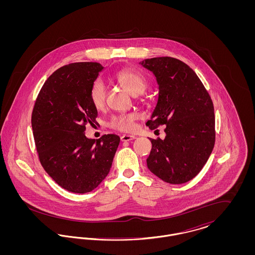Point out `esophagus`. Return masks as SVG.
<instances>
[{
    "mask_svg": "<svg viewBox=\"0 0 255 255\" xmlns=\"http://www.w3.org/2000/svg\"><path fill=\"white\" fill-rule=\"evenodd\" d=\"M121 138H122V141H129V140L134 139L135 136L131 134H123Z\"/></svg>",
    "mask_w": 255,
    "mask_h": 255,
    "instance_id": "obj_1",
    "label": "esophagus"
}]
</instances>
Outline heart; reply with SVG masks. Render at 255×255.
<instances>
[{
  "mask_svg": "<svg viewBox=\"0 0 255 255\" xmlns=\"http://www.w3.org/2000/svg\"><path fill=\"white\" fill-rule=\"evenodd\" d=\"M116 81L132 96H137L145 90L147 80L142 73L132 70L124 69L115 74ZM90 99L92 104L100 109L106 102V90L100 80H96L90 90ZM138 116L135 113H122L111 118L109 126L122 132H130L135 128V122Z\"/></svg>",
  "mask_w": 255,
  "mask_h": 255,
  "instance_id": "1",
  "label": "heart"
}]
</instances>
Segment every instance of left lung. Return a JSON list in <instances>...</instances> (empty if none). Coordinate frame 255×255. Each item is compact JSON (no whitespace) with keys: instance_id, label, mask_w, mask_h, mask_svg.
Returning <instances> with one entry per match:
<instances>
[{"instance_id":"8db88e82","label":"left lung","mask_w":255,"mask_h":255,"mask_svg":"<svg viewBox=\"0 0 255 255\" xmlns=\"http://www.w3.org/2000/svg\"><path fill=\"white\" fill-rule=\"evenodd\" d=\"M140 65L155 74L158 98L146 125H165L164 139L150 138L149 170L162 181L180 184L203 169L215 144V116L211 97L194 71L173 57H155Z\"/></svg>"}]
</instances>
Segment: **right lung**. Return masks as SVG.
Segmentation results:
<instances>
[{"label": "right lung", "instance_id": "add662e5", "mask_svg": "<svg viewBox=\"0 0 255 255\" xmlns=\"http://www.w3.org/2000/svg\"><path fill=\"white\" fill-rule=\"evenodd\" d=\"M103 67L97 62L65 65L46 80L37 97L31 126L44 169L62 188L83 194L109 174L121 138L114 133L88 138L86 125L97 124L90 90Z\"/></svg>", "mask_w": 255, "mask_h": 255}]
</instances>
